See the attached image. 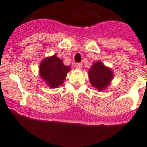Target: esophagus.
Returning <instances> with one entry per match:
<instances>
[{"mask_svg":"<svg viewBox=\"0 0 147 147\" xmlns=\"http://www.w3.org/2000/svg\"><path fill=\"white\" fill-rule=\"evenodd\" d=\"M76 68L77 69H82V64H81V63H76Z\"/></svg>","mask_w":147,"mask_h":147,"instance_id":"obj_1","label":"esophagus"}]
</instances>
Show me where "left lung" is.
<instances>
[{
  "label": "left lung",
  "mask_w": 147,
  "mask_h": 147,
  "mask_svg": "<svg viewBox=\"0 0 147 147\" xmlns=\"http://www.w3.org/2000/svg\"><path fill=\"white\" fill-rule=\"evenodd\" d=\"M88 75L91 85L98 90L106 89L113 78V73L110 69L105 66L100 61L93 64L88 71Z\"/></svg>",
  "instance_id": "8db88e82"
}]
</instances>
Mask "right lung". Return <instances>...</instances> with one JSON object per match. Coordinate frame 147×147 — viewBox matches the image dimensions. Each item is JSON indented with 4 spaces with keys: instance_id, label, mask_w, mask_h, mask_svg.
<instances>
[{
    "instance_id": "right-lung-1",
    "label": "right lung",
    "mask_w": 147,
    "mask_h": 147,
    "mask_svg": "<svg viewBox=\"0 0 147 147\" xmlns=\"http://www.w3.org/2000/svg\"><path fill=\"white\" fill-rule=\"evenodd\" d=\"M70 70L71 67L64 65L63 60L56 54L46 57L39 65L40 76L51 88L62 85Z\"/></svg>"
}]
</instances>
